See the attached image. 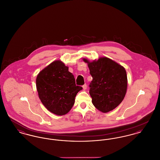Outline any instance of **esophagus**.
I'll return each mask as SVG.
<instances>
[{"mask_svg":"<svg viewBox=\"0 0 160 160\" xmlns=\"http://www.w3.org/2000/svg\"><path fill=\"white\" fill-rule=\"evenodd\" d=\"M83 89L84 90H86V88H87V85H86V84H84V85H83Z\"/></svg>","mask_w":160,"mask_h":160,"instance_id":"obj_1","label":"esophagus"}]
</instances>
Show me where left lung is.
<instances>
[{"instance_id":"8db88e82","label":"left lung","mask_w":160,"mask_h":160,"mask_svg":"<svg viewBox=\"0 0 160 160\" xmlns=\"http://www.w3.org/2000/svg\"><path fill=\"white\" fill-rule=\"evenodd\" d=\"M88 63L92 77L89 85L92 102L98 110L107 113L118 106L127 90V76L125 69L115 61L106 57L90 61Z\"/></svg>"}]
</instances>
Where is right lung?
I'll return each instance as SVG.
<instances>
[{
	"mask_svg": "<svg viewBox=\"0 0 160 160\" xmlns=\"http://www.w3.org/2000/svg\"><path fill=\"white\" fill-rule=\"evenodd\" d=\"M36 86L42 104L48 111L59 116L68 113L77 93L83 89L76 85L68 67L60 60L53 61L39 72Z\"/></svg>",
	"mask_w": 160,
	"mask_h": 160,
	"instance_id": "obj_1",
	"label": "right lung"
}]
</instances>
